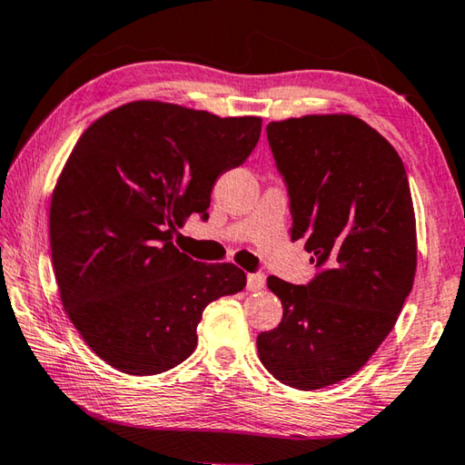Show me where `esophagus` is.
Masks as SVG:
<instances>
[{
  "label": "esophagus",
  "instance_id": "obj_1",
  "mask_svg": "<svg viewBox=\"0 0 465 465\" xmlns=\"http://www.w3.org/2000/svg\"><path fill=\"white\" fill-rule=\"evenodd\" d=\"M264 287V274L252 272L248 274V291H261Z\"/></svg>",
  "mask_w": 465,
  "mask_h": 465
}]
</instances>
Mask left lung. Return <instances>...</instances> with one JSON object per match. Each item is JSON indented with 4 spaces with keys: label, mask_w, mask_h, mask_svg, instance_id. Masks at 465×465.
Listing matches in <instances>:
<instances>
[{
    "label": "left lung",
    "mask_w": 465,
    "mask_h": 465,
    "mask_svg": "<svg viewBox=\"0 0 465 465\" xmlns=\"http://www.w3.org/2000/svg\"><path fill=\"white\" fill-rule=\"evenodd\" d=\"M289 191L291 240L320 272L308 285L269 277L281 324L258 334L262 365L281 383L320 390L363 367L412 291L416 219L404 163L352 114H308L266 127Z\"/></svg>",
    "instance_id": "obj_1"
}]
</instances>
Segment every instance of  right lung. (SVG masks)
I'll return each instance as SVG.
<instances>
[{"instance_id": "obj_1", "label": "right lung", "mask_w": 465, "mask_h": 465, "mask_svg": "<svg viewBox=\"0 0 465 465\" xmlns=\"http://www.w3.org/2000/svg\"><path fill=\"white\" fill-rule=\"evenodd\" d=\"M261 116H222L137 100L92 123L51 199L53 269L69 320L96 355L129 375L183 363L211 302L246 287L232 262L174 246L207 215L211 191L261 139Z\"/></svg>"}]
</instances>
